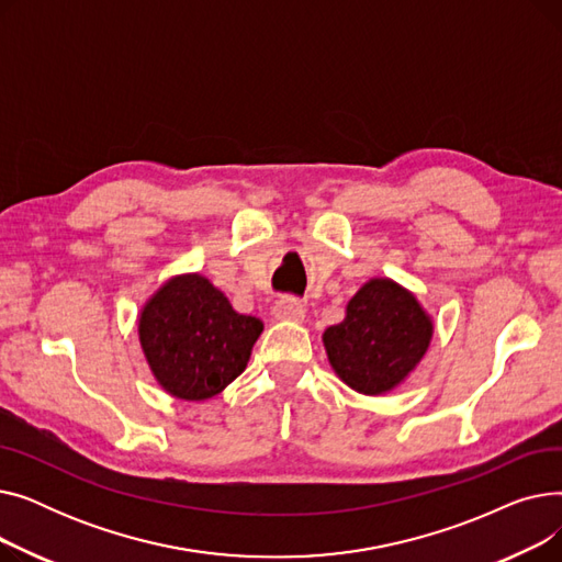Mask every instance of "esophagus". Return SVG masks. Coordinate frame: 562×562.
<instances>
[{
  "label": "esophagus",
  "instance_id": "1",
  "mask_svg": "<svg viewBox=\"0 0 562 562\" xmlns=\"http://www.w3.org/2000/svg\"><path fill=\"white\" fill-rule=\"evenodd\" d=\"M273 316L278 321H303L305 318V305L296 299H280L273 305Z\"/></svg>",
  "mask_w": 562,
  "mask_h": 562
}]
</instances>
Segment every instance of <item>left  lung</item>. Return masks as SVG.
<instances>
[{
	"label": "left lung",
	"instance_id": "obj_1",
	"mask_svg": "<svg viewBox=\"0 0 562 562\" xmlns=\"http://www.w3.org/2000/svg\"><path fill=\"white\" fill-rule=\"evenodd\" d=\"M432 333V316L415 293L392 278H371L348 301L344 321L326 328L321 339L344 385L382 396L415 373Z\"/></svg>",
	"mask_w": 562,
	"mask_h": 562
}]
</instances>
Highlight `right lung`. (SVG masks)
Returning a JSON list of instances; mask_svg holds the SVG:
<instances>
[{
  "label": "right lung",
  "instance_id": "1",
  "mask_svg": "<svg viewBox=\"0 0 562 562\" xmlns=\"http://www.w3.org/2000/svg\"><path fill=\"white\" fill-rule=\"evenodd\" d=\"M263 323L239 314L202 273L168 278L138 312V344L157 385L180 401H206L239 378Z\"/></svg>",
  "mask_w": 562,
  "mask_h": 562
}]
</instances>
